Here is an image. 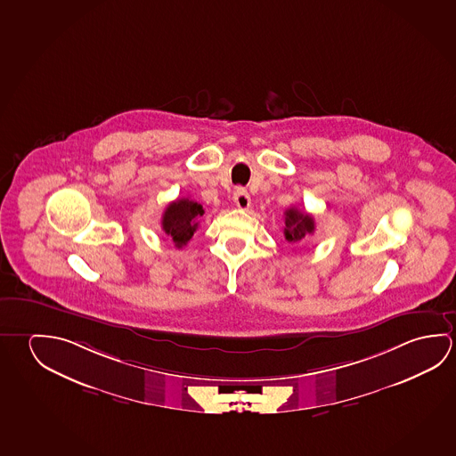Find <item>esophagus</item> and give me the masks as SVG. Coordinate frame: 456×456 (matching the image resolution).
<instances>
[{
  "mask_svg": "<svg viewBox=\"0 0 456 456\" xmlns=\"http://www.w3.org/2000/svg\"><path fill=\"white\" fill-rule=\"evenodd\" d=\"M233 202H235V205H237L240 209L249 208V205H251V197L248 194L247 189L239 187V189L235 191V194H233Z\"/></svg>",
  "mask_w": 456,
  "mask_h": 456,
  "instance_id": "obj_1",
  "label": "esophagus"
}]
</instances>
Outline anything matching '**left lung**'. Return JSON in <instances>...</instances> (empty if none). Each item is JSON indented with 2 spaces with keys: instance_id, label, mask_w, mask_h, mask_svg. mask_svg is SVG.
I'll use <instances>...</instances> for the list:
<instances>
[{
  "instance_id": "left-lung-1",
  "label": "left lung",
  "mask_w": 456,
  "mask_h": 456,
  "mask_svg": "<svg viewBox=\"0 0 456 456\" xmlns=\"http://www.w3.org/2000/svg\"><path fill=\"white\" fill-rule=\"evenodd\" d=\"M314 219L308 213H302L297 208H289L284 211V239L288 243H299L306 235L314 233Z\"/></svg>"
}]
</instances>
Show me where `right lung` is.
I'll use <instances>...</instances> for the list:
<instances>
[{
	"label": "right lung",
	"instance_id": "1",
	"mask_svg": "<svg viewBox=\"0 0 456 456\" xmlns=\"http://www.w3.org/2000/svg\"><path fill=\"white\" fill-rule=\"evenodd\" d=\"M203 207L191 199H180L170 203L162 216V229L173 240L175 247H184L199 227Z\"/></svg>",
	"mask_w": 456,
	"mask_h": 456
}]
</instances>
